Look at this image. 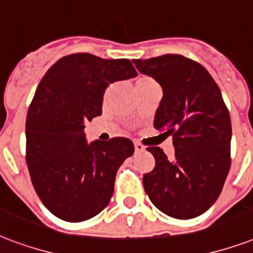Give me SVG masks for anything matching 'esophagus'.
Wrapping results in <instances>:
<instances>
[{"mask_svg": "<svg viewBox=\"0 0 253 253\" xmlns=\"http://www.w3.org/2000/svg\"><path fill=\"white\" fill-rule=\"evenodd\" d=\"M134 147H135V151L136 152H143L144 150H146V147H144L143 144H140L139 142H135Z\"/></svg>", "mask_w": 253, "mask_h": 253, "instance_id": "esophagus-1", "label": "esophagus"}]
</instances>
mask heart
Wrapping results in <instances>:
<instances>
[{
	"instance_id": "heart-1",
	"label": "heart",
	"mask_w": 253,
	"mask_h": 253,
	"mask_svg": "<svg viewBox=\"0 0 253 253\" xmlns=\"http://www.w3.org/2000/svg\"><path fill=\"white\" fill-rule=\"evenodd\" d=\"M150 82H154L151 78H148V77H140L139 80L136 81V84H150Z\"/></svg>"
}]
</instances>
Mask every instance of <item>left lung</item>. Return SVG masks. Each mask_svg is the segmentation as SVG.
I'll return each instance as SVG.
<instances>
[{
  "instance_id": "1",
  "label": "left lung",
  "mask_w": 253,
  "mask_h": 253,
  "mask_svg": "<svg viewBox=\"0 0 253 253\" xmlns=\"http://www.w3.org/2000/svg\"><path fill=\"white\" fill-rule=\"evenodd\" d=\"M132 62L162 86L154 126L172 135L175 148L172 159L147 148L155 167L144 173V191L169 216H199L219 198L231 166L232 127L220 88L202 65L179 54Z\"/></svg>"
}]
</instances>
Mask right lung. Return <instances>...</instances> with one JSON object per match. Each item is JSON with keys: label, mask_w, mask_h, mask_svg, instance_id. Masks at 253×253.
Returning a JSON list of instances; mask_svg holds the SVG:
<instances>
[{"label": "right lung", "mask_w": 253, "mask_h": 253, "mask_svg": "<svg viewBox=\"0 0 253 253\" xmlns=\"http://www.w3.org/2000/svg\"><path fill=\"white\" fill-rule=\"evenodd\" d=\"M134 77L128 59L78 53L57 61L38 84L26 118V163L37 195L59 219L87 220L109 204L134 144L127 138L87 143L84 123L102 114L110 84Z\"/></svg>", "instance_id": "1"}]
</instances>
